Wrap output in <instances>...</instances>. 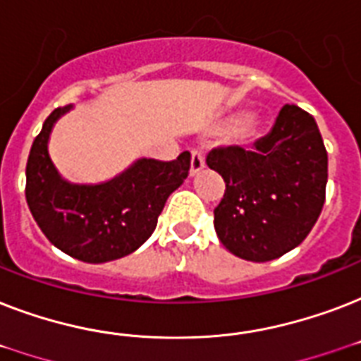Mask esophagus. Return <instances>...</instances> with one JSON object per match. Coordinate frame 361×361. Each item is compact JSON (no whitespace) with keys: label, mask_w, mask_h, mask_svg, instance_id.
<instances>
[{"label":"esophagus","mask_w":361,"mask_h":361,"mask_svg":"<svg viewBox=\"0 0 361 361\" xmlns=\"http://www.w3.org/2000/svg\"><path fill=\"white\" fill-rule=\"evenodd\" d=\"M204 169V155L198 149H192L191 152V166H189V172L191 176L198 174L200 170Z\"/></svg>","instance_id":"34e87169"}]
</instances>
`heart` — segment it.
<instances>
[{"label":"heart","mask_w":361,"mask_h":361,"mask_svg":"<svg viewBox=\"0 0 361 361\" xmlns=\"http://www.w3.org/2000/svg\"><path fill=\"white\" fill-rule=\"evenodd\" d=\"M258 133V121L255 118H243L234 129V140L247 142Z\"/></svg>","instance_id":"1"}]
</instances>
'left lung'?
Returning a JSON list of instances; mask_svg holds the SVG:
<instances>
[{
	"mask_svg": "<svg viewBox=\"0 0 361 361\" xmlns=\"http://www.w3.org/2000/svg\"><path fill=\"white\" fill-rule=\"evenodd\" d=\"M206 163L226 183L214 209L221 243L236 257L268 262L302 243L326 198L328 153L311 114L285 104L252 149L215 147Z\"/></svg>",
	"mask_w": 361,
	"mask_h": 361,
	"instance_id": "8db88e82",
	"label": "left lung"
}]
</instances>
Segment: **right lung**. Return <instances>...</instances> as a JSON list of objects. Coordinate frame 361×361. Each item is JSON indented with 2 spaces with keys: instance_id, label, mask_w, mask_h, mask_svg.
<instances>
[{
  "instance_id": "obj_1",
  "label": "right lung",
  "mask_w": 361,
  "mask_h": 361,
  "mask_svg": "<svg viewBox=\"0 0 361 361\" xmlns=\"http://www.w3.org/2000/svg\"><path fill=\"white\" fill-rule=\"evenodd\" d=\"M73 106L56 109L42 123L25 166V200L42 234L82 262L127 257L152 236L166 198L189 176L191 155L163 163L138 159L103 183H71L54 166L48 140Z\"/></svg>"
}]
</instances>
